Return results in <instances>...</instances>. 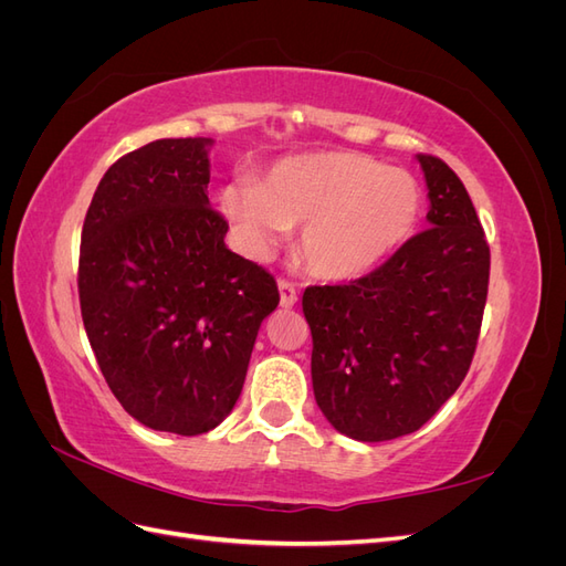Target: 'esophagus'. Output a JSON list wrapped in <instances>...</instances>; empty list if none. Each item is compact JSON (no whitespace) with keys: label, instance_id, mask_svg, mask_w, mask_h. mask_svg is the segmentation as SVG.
<instances>
[{"label":"esophagus","instance_id":"esophagus-1","mask_svg":"<svg viewBox=\"0 0 566 566\" xmlns=\"http://www.w3.org/2000/svg\"><path fill=\"white\" fill-rule=\"evenodd\" d=\"M279 293H281L283 310H290V306L297 304V287L290 281H279Z\"/></svg>","mask_w":566,"mask_h":566}]
</instances>
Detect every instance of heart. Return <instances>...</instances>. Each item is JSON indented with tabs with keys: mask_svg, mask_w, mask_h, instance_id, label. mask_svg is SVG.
Wrapping results in <instances>:
<instances>
[{
	"mask_svg": "<svg viewBox=\"0 0 566 566\" xmlns=\"http://www.w3.org/2000/svg\"><path fill=\"white\" fill-rule=\"evenodd\" d=\"M219 208L248 254L269 256L302 224L304 266L323 281H352L408 241L422 191L406 169L358 153H314L276 163L262 184H227Z\"/></svg>",
	"mask_w": 566,
	"mask_h": 566,
	"instance_id": "b5f03b06",
	"label": "heart"
}]
</instances>
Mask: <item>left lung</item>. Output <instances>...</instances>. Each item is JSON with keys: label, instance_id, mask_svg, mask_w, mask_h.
Listing matches in <instances>:
<instances>
[{"label": "left lung", "instance_id": "left-lung-1", "mask_svg": "<svg viewBox=\"0 0 566 566\" xmlns=\"http://www.w3.org/2000/svg\"><path fill=\"white\" fill-rule=\"evenodd\" d=\"M430 229L349 285H312V382L323 416L356 441L420 430L465 380L482 328L491 252L453 169L418 156Z\"/></svg>", "mask_w": 566, "mask_h": 566}]
</instances>
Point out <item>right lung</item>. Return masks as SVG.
Masks as SVG:
<instances>
[{
	"mask_svg": "<svg viewBox=\"0 0 566 566\" xmlns=\"http://www.w3.org/2000/svg\"><path fill=\"white\" fill-rule=\"evenodd\" d=\"M212 139H158L108 167L84 217L80 306L101 373L127 413L196 437L245 382L271 273L227 248L210 208Z\"/></svg>",
	"mask_w": 566,
	"mask_h": 566,
	"instance_id": "1",
	"label": "right lung"
}]
</instances>
